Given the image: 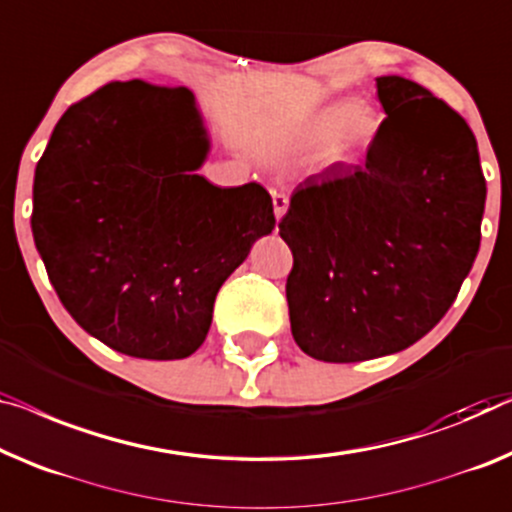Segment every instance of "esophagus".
<instances>
[{"instance_id":"1","label":"esophagus","mask_w":512,"mask_h":512,"mask_svg":"<svg viewBox=\"0 0 512 512\" xmlns=\"http://www.w3.org/2000/svg\"><path fill=\"white\" fill-rule=\"evenodd\" d=\"M287 207H289L287 195H282V193H276V195H273V211H276V218H278V220H280L282 216H285V213H287Z\"/></svg>"}]
</instances>
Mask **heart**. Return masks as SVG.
Returning <instances> with one entry per match:
<instances>
[{
    "mask_svg": "<svg viewBox=\"0 0 512 512\" xmlns=\"http://www.w3.org/2000/svg\"><path fill=\"white\" fill-rule=\"evenodd\" d=\"M377 135V119L352 101H340L319 110L308 128V142L315 147L331 144V160H347L368 147Z\"/></svg>",
    "mask_w": 512,
    "mask_h": 512,
    "instance_id": "b5f03b06",
    "label": "heart"
}]
</instances>
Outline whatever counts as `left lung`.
Segmentation results:
<instances>
[{
    "label": "left lung",
    "instance_id": "1",
    "mask_svg": "<svg viewBox=\"0 0 512 512\" xmlns=\"http://www.w3.org/2000/svg\"><path fill=\"white\" fill-rule=\"evenodd\" d=\"M377 96L386 119L365 163L299 183L278 225L294 255L292 335L326 363L421 340L453 305L480 246L487 186L467 121L400 75L377 78Z\"/></svg>",
    "mask_w": 512,
    "mask_h": 512
}]
</instances>
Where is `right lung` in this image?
I'll use <instances>...</instances> for the list:
<instances>
[{
    "instance_id": "obj_1",
    "label": "right lung",
    "mask_w": 512,
    "mask_h": 512,
    "mask_svg": "<svg viewBox=\"0 0 512 512\" xmlns=\"http://www.w3.org/2000/svg\"><path fill=\"white\" fill-rule=\"evenodd\" d=\"M207 154L193 91L133 80L73 103L38 160L36 250L64 308L114 352L193 354L220 285L276 227L259 183L197 174Z\"/></svg>"
}]
</instances>
